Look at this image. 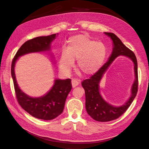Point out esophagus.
<instances>
[{"label": "esophagus", "mask_w": 149, "mask_h": 149, "mask_svg": "<svg viewBox=\"0 0 149 149\" xmlns=\"http://www.w3.org/2000/svg\"><path fill=\"white\" fill-rule=\"evenodd\" d=\"M79 81L78 80H77L76 79H73L71 81V84H72V86L73 88H75L76 86H77L79 84Z\"/></svg>", "instance_id": "34e87169"}]
</instances>
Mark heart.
I'll return each mask as SVG.
<instances>
[{"instance_id":"b5f03b06","label":"heart","mask_w":149,"mask_h":149,"mask_svg":"<svg viewBox=\"0 0 149 149\" xmlns=\"http://www.w3.org/2000/svg\"><path fill=\"white\" fill-rule=\"evenodd\" d=\"M106 56L104 45L86 35H79L68 41L66 49L62 51L59 67L61 72L68 73L77 61L78 70L86 76L93 74L100 69Z\"/></svg>"}]
</instances>
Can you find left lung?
<instances>
[{"instance_id":"1","label":"left lung","mask_w":149,"mask_h":149,"mask_svg":"<svg viewBox=\"0 0 149 149\" xmlns=\"http://www.w3.org/2000/svg\"><path fill=\"white\" fill-rule=\"evenodd\" d=\"M111 37L114 43L112 55L109 60L94 73L91 77L82 81V86L85 91L86 109L88 114L97 121L107 122L119 118L127 110L136 97L138 91V71L137 61L134 53L125 46L121 40L113 33L105 32ZM120 55H124L130 58L134 63V71L136 79L132 88V94L129 101L120 107H115L107 103L99 94L98 84L102 76L106 70L115 58Z\"/></svg>"}]
</instances>
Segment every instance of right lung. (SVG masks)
Here are the masks:
<instances>
[{"mask_svg": "<svg viewBox=\"0 0 149 149\" xmlns=\"http://www.w3.org/2000/svg\"><path fill=\"white\" fill-rule=\"evenodd\" d=\"M56 34L45 37H38L25 42L13 58L11 74L17 100L20 106L35 118L43 120H52L61 114L64 109L67 96L72 88L71 80L56 79L53 86L44 96L33 98L21 91L17 83L14 66L18 58L26 53L48 50L50 44L56 38Z\"/></svg>", "mask_w": 149, "mask_h": 149, "instance_id": "right-lung-1", "label": "right lung"}]
</instances>
